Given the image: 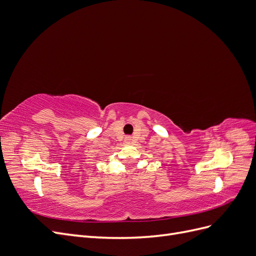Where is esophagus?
<instances>
[{
	"mask_svg": "<svg viewBox=\"0 0 256 256\" xmlns=\"http://www.w3.org/2000/svg\"><path fill=\"white\" fill-rule=\"evenodd\" d=\"M125 141H126V143H130L131 142V136H126Z\"/></svg>",
	"mask_w": 256,
	"mask_h": 256,
	"instance_id": "1",
	"label": "esophagus"
}]
</instances>
